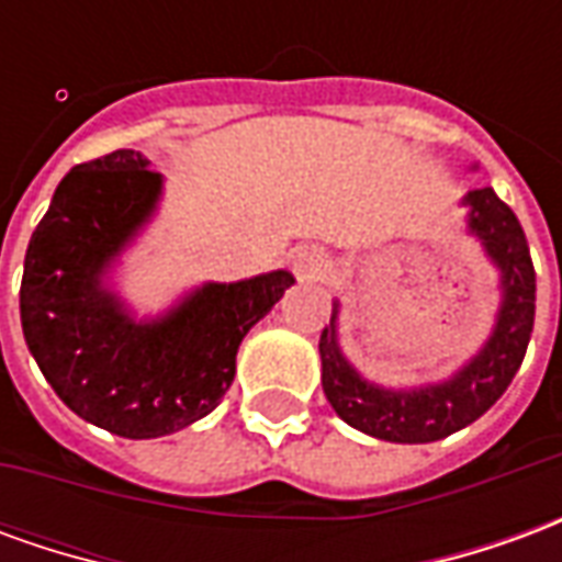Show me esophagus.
Masks as SVG:
<instances>
[{
  "label": "esophagus",
  "instance_id": "esophagus-1",
  "mask_svg": "<svg viewBox=\"0 0 562 562\" xmlns=\"http://www.w3.org/2000/svg\"><path fill=\"white\" fill-rule=\"evenodd\" d=\"M292 270L294 277L301 282H316L325 277V256L318 252V249H297L292 258Z\"/></svg>",
  "mask_w": 562,
  "mask_h": 562
}]
</instances>
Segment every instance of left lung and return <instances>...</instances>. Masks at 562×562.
Returning <instances> with one entry per match:
<instances>
[{
  "instance_id": "left-lung-1",
  "label": "left lung",
  "mask_w": 562,
  "mask_h": 562,
  "mask_svg": "<svg viewBox=\"0 0 562 562\" xmlns=\"http://www.w3.org/2000/svg\"><path fill=\"white\" fill-rule=\"evenodd\" d=\"M460 207H467V234L482 246L499 280L494 328L479 352L446 379L394 389L367 379L346 358L340 342V301H334L330 325H325L318 340L322 389L334 413L361 434L403 446L458 434L503 397L527 355L536 316V270L518 216L491 186L467 192Z\"/></svg>"
}]
</instances>
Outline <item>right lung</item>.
Returning <instances> with one entry per match:
<instances>
[{
	"label": "right lung",
	"instance_id": "right-lung-1",
	"mask_svg": "<svg viewBox=\"0 0 562 562\" xmlns=\"http://www.w3.org/2000/svg\"><path fill=\"white\" fill-rule=\"evenodd\" d=\"M165 177L138 149L75 165L32 232L20 322L56 397L126 439L183 430L220 406L237 349L292 289L289 270L201 282L159 316H138L114 270L159 210Z\"/></svg>",
	"mask_w": 562,
	"mask_h": 562
}]
</instances>
